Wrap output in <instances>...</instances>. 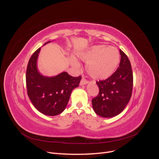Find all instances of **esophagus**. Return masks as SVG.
I'll list each match as a JSON object with an SVG mask.
<instances>
[{"label": "esophagus", "instance_id": "esophagus-1", "mask_svg": "<svg viewBox=\"0 0 159 159\" xmlns=\"http://www.w3.org/2000/svg\"><path fill=\"white\" fill-rule=\"evenodd\" d=\"M88 83V81L86 80L85 78H83L82 79H81V80L80 81V85H85V84H87Z\"/></svg>", "mask_w": 159, "mask_h": 159}]
</instances>
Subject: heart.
Wrapping results in <instances>:
<instances>
[{
	"label": "heart",
	"mask_w": 159,
	"mask_h": 159,
	"mask_svg": "<svg viewBox=\"0 0 159 159\" xmlns=\"http://www.w3.org/2000/svg\"><path fill=\"white\" fill-rule=\"evenodd\" d=\"M80 58L88 62L87 71L95 79H105L116 70L119 61V52L114 47L95 46L80 55Z\"/></svg>",
	"instance_id": "b5f03b06"
}]
</instances>
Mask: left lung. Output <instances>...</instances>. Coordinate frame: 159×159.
<instances>
[{
    "label": "left lung",
    "mask_w": 159,
    "mask_h": 159,
    "mask_svg": "<svg viewBox=\"0 0 159 159\" xmlns=\"http://www.w3.org/2000/svg\"><path fill=\"white\" fill-rule=\"evenodd\" d=\"M121 60L114 73L104 80L96 81L98 96L92 99L94 111L103 117H113L121 113L131 97L133 76L127 56L120 50Z\"/></svg>",
    "instance_id": "8db88e82"
}]
</instances>
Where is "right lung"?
Returning <instances> with one entry per match:
<instances>
[{
    "instance_id": "right-lung-1",
    "label": "right lung",
    "mask_w": 159,
    "mask_h": 159,
    "mask_svg": "<svg viewBox=\"0 0 159 159\" xmlns=\"http://www.w3.org/2000/svg\"><path fill=\"white\" fill-rule=\"evenodd\" d=\"M40 48L34 52L28 61L26 73L27 93L38 111L44 115L54 116L65 109L71 91L78 87L81 76L72 77L67 72L51 78L42 75L36 66Z\"/></svg>"
}]
</instances>
